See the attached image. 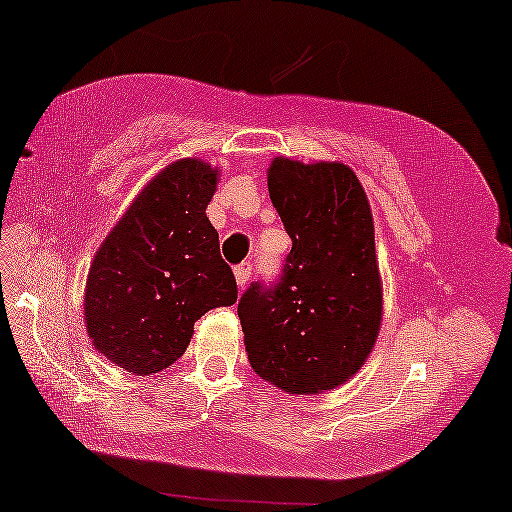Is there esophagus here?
<instances>
[{
  "label": "esophagus",
  "mask_w": 512,
  "mask_h": 512,
  "mask_svg": "<svg viewBox=\"0 0 512 512\" xmlns=\"http://www.w3.org/2000/svg\"><path fill=\"white\" fill-rule=\"evenodd\" d=\"M233 274H235V283H238V288L242 290V288L247 286V281H249V277H251V263H240V265L233 270Z\"/></svg>",
  "instance_id": "obj_1"
}]
</instances>
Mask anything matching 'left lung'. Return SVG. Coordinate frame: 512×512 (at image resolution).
<instances>
[{"instance_id": "1", "label": "left lung", "mask_w": 512, "mask_h": 512, "mask_svg": "<svg viewBox=\"0 0 512 512\" xmlns=\"http://www.w3.org/2000/svg\"><path fill=\"white\" fill-rule=\"evenodd\" d=\"M267 190L293 249L279 283L238 304L249 364L288 393L345 384L382 325V279L368 196L348 164L274 157Z\"/></svg>"}]
</instances>
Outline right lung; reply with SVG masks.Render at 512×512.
<instances>
[{"label": "right lung", "mask_w": 512, "mask_h": 512, "mask_svg": "<svg viewBox=\"0 0 512 512\" xmlns=\"http://www.w3.org/2000/svg\"><path fill=\"white\" fill-rule=\"evenodd\" d=\"M219 171L199 157L151 178L102 245L84 288V325L100 355L132 375L169 368L194 322L238 300L206 217Z\"/></svg>", "instance_id": "obj_1"}]
</instances>
